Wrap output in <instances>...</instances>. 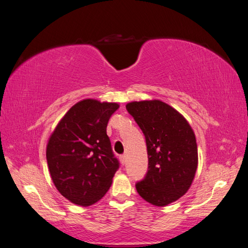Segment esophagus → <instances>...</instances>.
<instances>
[{
  "mask_svg": "<svg viewBox=\"0 0 248 248\" xmlns=\"http://www.w3.org/2000/svg\"><path fill=\"white\" fill-rule=\"evenodd\" d=\"M120 161H121L122 166H124V164L126 163V155H121V156H120Z\"/></svg>",
  "mask_w": 248,
  "mask_h": 248,
  "instance_id": "1",
  "label": "esophagus"
}]
</instances>
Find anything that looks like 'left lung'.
Instances as JSON below:
<instances>
[{"label": "left lung", "instance_id": "1", "mask_svg": "<svg viewBox=\"0 0 248 248\" xmlns=\"http://www.w3.org/2000/svg\"><path fill=\"white\" fill-rule=\"evenodd\" d=\"M126 108L145 134L148 151V171L137 190L150 204L168 206L184 196L196 176V136L187 120L160 100L132 101Z\"/></svg>", "mask_w": 248, "mask_h": 248}]
</instances>
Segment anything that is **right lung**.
Returning <instances> with one entry per match:
<instances>
[{"mask_svg": "<svg viewBox=\"0 0 248 248\" xmlns=\"http://www.w3.org/2000/svg\"><path fill=\"white\" fill-rule=\"evenodd\" d=\"M119 107L115 102L81 100L50 134L46 146L49 174L58 191L73 204L91 206L109 189L119 161L107 126Z\"/></svg>", "mask_w": 248, "mask_h": 248, "instance_id": "1", "label": "right lung"}]
</instances>
